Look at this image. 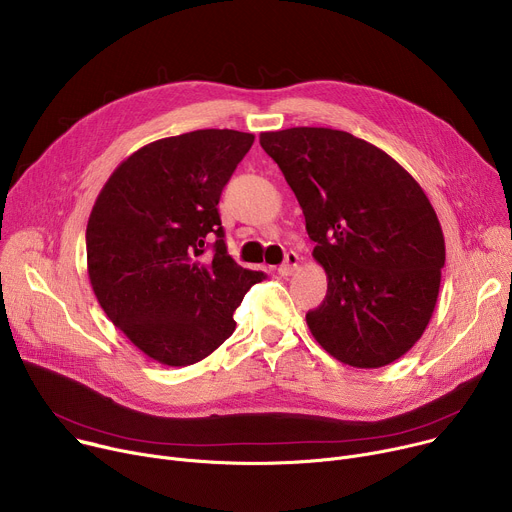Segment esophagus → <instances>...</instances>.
Masks as SVG:
<instances>
[{
	"label": "esophagus",
	"instance_id": "obj_1",
	"mask_svg": "<svg viewBox=\"0 0 512 512\" xmlns=\"http://www.w3.org/2000/svg\"><path fill=\"white\" fill-rule=\"evenodd\" d=\"M298 265H300L298 253L290 251V253H286V261L280 265V269H277V273H280V275H292V273L298 269Z\"/></svg>",
	"mask_w": 512,
	"mask_h": 512
}]
</instances>
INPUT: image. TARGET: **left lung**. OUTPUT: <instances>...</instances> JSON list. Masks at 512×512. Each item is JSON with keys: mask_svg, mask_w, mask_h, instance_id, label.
<instances>
[{"mask_svg": "<svg viewBox=\"0 0 512 512\" xmlns=\"http://www.w3.org/2000/svg\"><path fill=\"white\" fill-rule=\"evenodd\" d=\"M306 218L327 296L306 314L318 345L376 369L400 359L433 316L445 239L427 194L388 153L343 130L261 132Z\"/></svg>", "mask_w": 512, "mask_h": 512, "instance_id": "obj_1", "label": "left lung"}]
</instances>
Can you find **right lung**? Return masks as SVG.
I'll return each mask as SVG.
<instances>
[{
  "label": "right lung",
  "mask_w": 512,
  "mask_h": 512,
  "mask_svg": "<svg viewBox=\"0 0 512 512\" xmlns=\"http://www.w3.org/2000/svg\"><path fill=\"white\" fill-rule=\"evenodd\" d=\"M255 136L194 130L159 138L108 177L85 232L87 275L108 318L161 365L202 361L235 331L261 271L226 253L218 200ZM217 237L203 257L205 237Z\"/></svg>",
  "instance_id": "1"
}]
</instances>
